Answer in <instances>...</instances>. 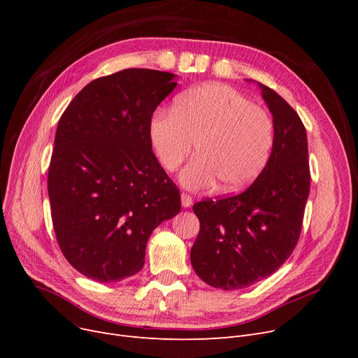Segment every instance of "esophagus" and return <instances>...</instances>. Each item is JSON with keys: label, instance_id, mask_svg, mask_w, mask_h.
I'll return each instance as SVG.
<instances>
[{"label": "esophagus", "instance_id": "34e87169", "mask_svg": "<svg viewBox=\"0 0 358 358\" xmlns=\"http://www.w3.org/2000/svg\"><path fill=\"white\" fill-rule=\"evenodd\" d=\"M181 204L184 206V208H190V206L193 204V197L190 194L182 193L181 194Z\"/></svg>", "mask_w": 358, "mask_h": 358}]
</instances>
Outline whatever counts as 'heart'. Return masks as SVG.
Wrapping results in <instances>:
<instances>
[{"label": "heart", "mask_w": 358, "mask_h": 358, "mask_svg": "<svg viewBox=\"0 0 358 358\" xmlns=\"http://www.w3.org/2000/svg\"><path fill=\"white\" fill-rule=\"evenodd\" d=\"M149 142L166 171L173 173L192 154L181 184L190 190L239 192L267 166L275 126L270 113L231 85L210 83L182 92L173 110L158 108L149 119Z\"/></svg>", "instance_id": "obj_1"}]
</instances>
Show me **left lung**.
<instances>
[{
	"label": "left lung",
	"mask_w": 358,
	"mask_h": 358,
	"mask_svg": "<svg viewBox=\"0 0 358 358\" xmlns=\"http://www.w3.org/2000/svg\"><path fill=\"white\" fill-rule=\"evenodd\" d=\"M275 126L270 161L241 194L193 206L200 232L190 259L212 287L238 290L271 275L292 255L310 189L306 129L293 107L259 84Z\"/></svg>",
	"instance_id": "1"
}]
</instances>
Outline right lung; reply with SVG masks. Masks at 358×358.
Returning a JSON list of instances; mask_svg holds the SVG:
<instances>
[{"label": "right lung", "instance_id": "right-lung-1", "mask_svg": "<svg viewBox=\"0 0 358 358\" xmlns=\"http://www.w3.org/2000/svg\"><path fill=\"white\" fill-rule=\"evenodd\" d=\"M174 78L142 68L107 75L59 119L48 174L52 223L62 254L88 278L113 283L141 271L150 234L181 209L148 135Z\"/></svg>", "mask_w": 358, "mask_h": 358}]
</instances>
